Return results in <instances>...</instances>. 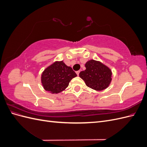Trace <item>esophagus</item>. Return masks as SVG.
<instances>
[{
  "mask_svg": "<svg viewBox=\"0 0 147 147\" xmlns=\"http://www.w3.org/2000/svg\"><path fill=\"white\" fill-rule=\"evenodd\" d=\"M80 72V70H78V71H77V72H76V74H77V75H78H78H79Z\"/></svg>",
  "mask_w": 147,
  "mask_h": 147,
  "instance_id": "1",
  "label": "esophagus"
}]
</instances>
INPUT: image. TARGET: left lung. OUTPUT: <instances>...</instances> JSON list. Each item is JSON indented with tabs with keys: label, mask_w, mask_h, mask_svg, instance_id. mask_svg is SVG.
I'll use <instances>...</instances> for the list:
<instances>
[{
	"label": "left lung",
	"mask_w": 147,
	"mask_h": 147,
	"mask_svg": "<svg viewBox=\"0 0 147 147\" xmlns=\"http://www.w3.org/2000/svg\"><path fill=\"white\" fill-rule=\"evenodd\" d=\"M86 69L80 72L79 76L86 85L96 91L107 88L112 80V72L108 66L99 61L91 59L85 64Z\"/></svg>",
	"instance_id": "1"
}]
</instances>
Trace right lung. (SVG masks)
<instances>
[{
	"instance_id": "add662e5",
	"label": "right lung",
	"mask_w": 147,
	"mask_h": 147,
	"mask_svg": "<svg viewBox=\"0 0 147 147\" xmlns=\"http://www.w3.org/2000/svg\"><path fill=\"white\" fill-rule=\"evenodd\" d=\"M77 76L72 67L65 64L63 61H55L43 70L41 83L45 91L58 94L65 90L71 80Z\"/></svg>"
}]
</instances>
